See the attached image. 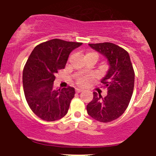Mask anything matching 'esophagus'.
<instances>
[{"label":"esophagus","mask_w":156,"mask_h":156,"mask_svg":"<svg viewBox=\"0 0 156 156\" xmlns=\"http://www.w3.org/2000/svg\"><path fill=\"white\" fill-rule=\"evenodd\" d=\"M82 90H81V89H76L75 90V92L77 93V94H79V93H81V92H82Z\"/></svg>","instance_id":"esophagus-1"}]
</instances>
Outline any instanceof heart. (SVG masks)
Here are the masks:
<instances>
[{
    "label": "heart",
    "mask_w": 156,
    "mask_h": 156,
    "mask_svg": "<svg viewBox=\"0 0 156 156\" xmlns=\"http://www.w3.org/2000/svg\"><path fill=\"white\" fill-rule=\"evenodd\" d=\"M90 54L96 55V56H97V53H91V52H90V53H87V54H86V56H87V55H90ZM89 81H90L89 77L84 76V77H81V78H80L78 80V81H77V84H78V86H80V87H86V86H87V84H89Z\"/></svg>",
    "instance_id": "heart-1"
}]
</instances>
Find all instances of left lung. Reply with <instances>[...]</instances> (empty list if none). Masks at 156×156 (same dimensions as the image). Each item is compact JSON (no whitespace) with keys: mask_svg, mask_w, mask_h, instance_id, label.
Returning a JSON list of instances; mask_svg holds the SVG:
<instances>
[{"mask_svg":"<svg viewBox=\"0 0 156 156\" xmlns=\"http://www.w3.org/2000/svg\"><path fill=\"white\" fill-rule=\"evenodd\" d=\"M89 46L107 59L109 68L101 80L107 95L103 98L94 92V98L87 106L88 115L100 122H110L120 117L128 106L134 87V71L130 56L125 49L105 42Z\"/></svg>","mask_w":156,"mask_h":156,"instance_id":"1","label":"left lung"}]
</instances>
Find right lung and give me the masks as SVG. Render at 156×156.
Returning <instances> with one entry per match:
<instances>
[{
	"label": "right lung",
	"instance_id": "right-lung-1",
	"mask_svg": "<svg viewBox=\"0 0 156 156\" xmlns=\"http://www.w3.org/2000/svg\"><path fill=\"white\" fill-rule=\"evenodd\" d=\"M82 43L52 39L36 46L23 73L26 101L33 112L43 120H59L68 112L75 88L53 90L55 75L65 68L69 54Z\"/></svg>",
	"mask_w": 156,
	"mask_h": 156
}]
</instances>
